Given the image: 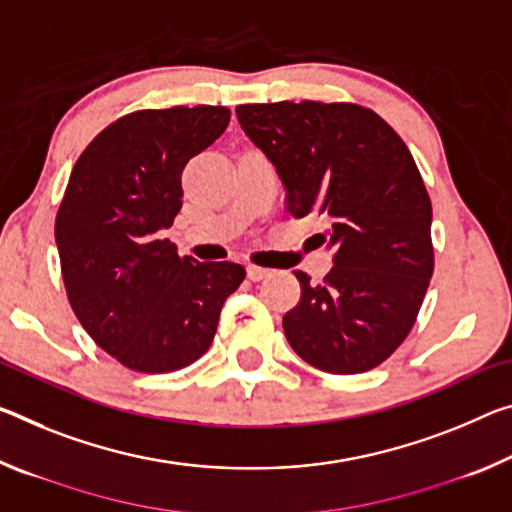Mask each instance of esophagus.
Masks as SVG:
<instances>
[{
    "label": "esophagus",
    "mask_w": 512,
    "mask_h": 512,
    "mask_svg": "<svg viewBox=\"0 0 512 512\" xmlns=\"http://www.w3.org/2000/svg\"><path fill=\"white\" fill-rule=\"evenodd\" d=\"M246 271H248V278L253 280V282H259V280L269 278V275H271V271H269V269H262V266H255V264H250Z\"/></svg>",
    "instance_id": "34e87169"
}]
</instances>
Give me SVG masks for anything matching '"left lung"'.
<instances>
[{
	"label": "left lung",
	"mask_w": 512,
	"mask_h": 512,
	"mask_svg": "<svg viewBox=\"0 0 512 512\" xmlns=\"http://www.w3.org/2000/svg\"><path fill=\"white\" fill-rule=\"evenodd\" d=\"M243 132L278 170L287 212H319L332 250L321 285L294 271L300 300L282 319L312 367L362 373L415 326L433 275V207L408 145L376 111L351 102L241 104Z\"/></svg>",
	"instance_id": "obj_1"
}]
</instances>
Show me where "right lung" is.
I'll use <instances>...</instances> for the list:
<instances>
[{
  "label": "right lung",
  "mask_w": 512,
  "mask_h": 512,
  "mask_svg": "<svg viewBox=\"0 0 512 512\" xmlns=\"http://www.w3.org/2000/svg\"><path fill=\"white\" fill-rule=\"evenodd\" d=\"M230 123L225 107L143 109L81 152L54 223L72 312L123 367L168 373L212 346L234 262L180 257L161 232L182 209V170Z\"/></svg>",
  "instance_id": "1"
}]
</instances>
